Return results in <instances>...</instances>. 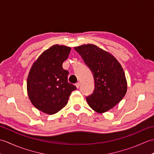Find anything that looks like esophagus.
<instances>
[{
  "label": "esophagus",
  "instance_id": "34e87169",
  "mask_svg": "<svg viewBox=\"0 0 154 154\" xmlns=\"http://www.w3.org/2000/svg\"><path fill=\"white\" fill-rule=\"evenodd\" d=\"M75 86H76V87H77V88L78 89V88H79V86H80V83H79V82H78V83H75Z\"/></svg>",
  "mask_w": 154,
  "mask_h": 154
}]
</instances>
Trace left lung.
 I'll return each instance as SVG.
<instances>
[{
    "label": "left lung",
    "instance_id": "left-lung-1",
    "mask_svg": "<svg viewBox=\"0 0 154 154\" xmlns=\"http://www.w3.org/2000/svg\"><path fill=\"white\" fill-rule=\"evenodd\" d=\"M74 49L93 75L94 89L86 97L87 103L97 112H106L126 94L127 82L122 66L113 55L93 44Z\"/></svg>",
    "mask_w": 154,
    "mask_h": 154
}]
</instances>
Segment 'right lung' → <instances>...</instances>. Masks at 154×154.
<instances>
[{"mask_svg": "<svg viewBox=\"0 0 154 154\" xmlns=\"http://www.w3.org/2000/svg\"><path fill=\"white\" fill-rule=\"evenodd\" d=\"M70 51L69 47L54 45L44 51L32 65L27 80L28 94L33 105L42 112H57L77 89L68 83L69 71L62 66Z\"/></svg>", "mask_w": 154, "mask_h": 154, "instance_id": "obj_1", "label": "right lung"}]
</instances>
